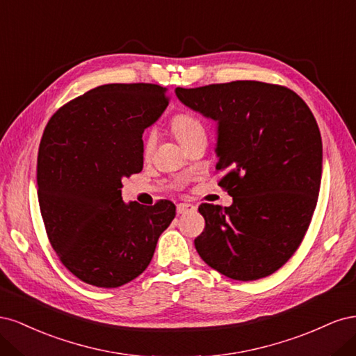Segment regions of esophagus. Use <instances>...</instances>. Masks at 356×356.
<instances>
[{
	"label": "esophagus",
	"mask_w": 356,
	"mask_h": 356,
	"mask_svg": "<svg viewBox=\"0 0 356 356\" xmlns=\"http://www.w3.org/2000/svg\"><path fill=\"white\" fill-rule=\"evenodd\" d=\"M195 211H196V207H195V204H191V203H179V204H177V213L178 215H184V213L195 212Z\"/></svg>",
	"instance_id": "1"
}]
</instances>
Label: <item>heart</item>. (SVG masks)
<instances>
[{
	"label": "heart",
	"instance_id": "1",
	"mask_svg": "<svg viewBox=\"0 0 356 356\" xmlns=\"http://www.w3.org/2000/svg\"><path fill=\"white\" fill-rule=\"evenodd\" d=\"M170 127H172V132L175 134L177 139L181 144L187 143L188 139H191L193 136H196L197 134L204 132L203 124L200 123L199 118L195 117V115H191V114H187V113L177 114V115L172 117ZM152 147H153V136L149 135V136H147L145 143H144V152L149 153Z\"/></svg>",
	"mask_w": 356,
	"mask_h": 356
}]
</instances>
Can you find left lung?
I'll use <instances>...</instances> for the list:
<instances>
[{"label":"left lung","mask_w":356,"mask_h":356,"mask_svg":"<svg viewBox=\"0 0 356 356\" xmlns=\"http://www.w3.org/2000/svg\"><path fill=\"white\" fill-rule=\"evenodd\" d=\"M190 110L217 123L220 186L233 203H203L202 260L236 281L281 268L303 241L316 208L322 141L314 114L282 86L239 80L175 89Z\"/></svg>","instance_id":"1"}]
</instances>
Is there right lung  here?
<instances>
[{"label": "right lung", "mask_w": 356, "mask_h": 356, "mask_svg": "<svg viewBox=\"0 0 356 356\" xmlns=\"http://www.w3.org/2000/svg\"><path fill=\"white\" fill-rule=\"evenodd\" d=\"M157 84H104L63 105L42 134L37 182L49 241L80 281L101 288L138 277L175 204L123 202L122 179L143 170V134L168 106Z\"/></svg>", "instance_id": "obj_1"}]
</instances>
